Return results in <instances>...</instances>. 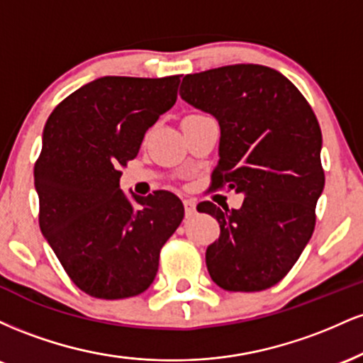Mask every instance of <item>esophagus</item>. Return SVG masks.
<instances>
[{
  "label": "esophagus",
  "instance_id": "obj_1",
  "mask_svg": "<svg viewBox=\"0 0 363 363\" xmlns=\"http://www.w3.org/2000/svg\"><path fill=\"white\" fill-rule=\"evenodd\" d=\"M184 210H186V215H193L194 213V211H196L194 199H189V198L184 199Z\"/></svg>",
  "mask_w": 363,
  "mask_h": 363
}]
</instances>
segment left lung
Listing matches in <instances>:
<instances>
[{
  "label": "left lung",
  "instance_id": "8db88e82",
  "mask_svg": "<svg viewBox=\"0 0 363 363\" xmlns=\"http://www.w3.org/2000/svg\"><path fill=\"white\" fill-rule=\"evenodd\" d=\"M179 95L218 121L213 186L245 196L239 210L198 205L220 225L218 240L206 249L208 273L228 291L269 289L314 232L324 189L318 119L289 78L261 65L186 74Z\"/></svg>",
  "mask_w": 363,
  "mask_h": 363
}]
</instances>
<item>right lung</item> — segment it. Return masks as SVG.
<instances>
[{
    "instance_id": "obj_1",
    "label": "right lung",
    "mask_w": 363,
    "mask_h": 363,
    "mask_svg": "<svg viewBox=\"0 0 363 363\" xmlns=\"http://www.w3.org/2000/svg\"><path fill=\"white\" fill-rule=\"evenodd\" d=\"M181 78L102 77L49 116L34 169L39 225L78 289L118 301L143 294L162 245L184 218L176 194L121 189V165L138 155L150 126L177 101Z\"/></svg>"
}]
</instances>
